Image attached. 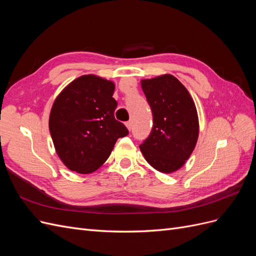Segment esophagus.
<instances>
[{"mask_svg":"<svg viewBox=\"0 0 256 256\" xmlns=\"http://www.w3.org/2000/svg\"><path fill=\"white\" fill-rule=\"evenodd\" d=\"M125 125H126V127L128 128V130H131V128H132V122H131L130 120L127 122L125 124Z\"/></svg>","mask_w":256,"mask_h":256,"instance_id":"esophagus-1","label":"esophagus"}]
</instances>
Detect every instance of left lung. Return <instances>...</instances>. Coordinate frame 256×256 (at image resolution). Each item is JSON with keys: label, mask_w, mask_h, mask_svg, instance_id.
Returning a JSON list of instances; mask_svg holds the SVG:
<instances>
[{"label": "left lung", "mask_w": 256, "mask_h": 256, "mask_svg": "<svg viewBox=\"0 0 256 256\" xmlns=\"http://www.w3.org/2000/svg\"><path fill=\"white\" fill-rule=\"evenodd\" d=\"M141 85L150 106L154 125L140 150L157 171L175 172L189 159L198 142V118L194 102L172 74L142 80Z\"/></svg>", "instance_id": "obj_1"}]
</instances>
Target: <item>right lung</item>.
I'll use <instances>...</instances> for the list:
<instances>
[{
	"label": "right lung",
	"mask_w": 256,
	"mask_h": 256,
	"mask_svg": "<svg viewBox=\"0 0 256 256\" xmlns=\"http://www.w3.org/2000/svg\"><path fill=\"white\" fill-rule=\"evenodd\" d=\"M114 88L112 81L85 74L68 84L54 102L49 130L60 159L72 171L95 172L109 158L118 138L129 134L114 118Z\"/></svg>",
	"instance_id": "right-lung-1"
}]
</instances>
